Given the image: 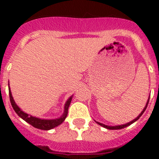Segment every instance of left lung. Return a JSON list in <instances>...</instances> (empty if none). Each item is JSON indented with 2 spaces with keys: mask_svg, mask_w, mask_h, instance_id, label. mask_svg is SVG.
<instances>
[{
  "mask_svg": "<svg viewBox=\"0 0 159 159\" xmlns=\"http://www.w3.org/2000/svg\"><path fill=\"white\" fill-rule=\"evenodd\" d=\"M148 102H149V99L148 100V102H147V104H146L145 107L143 108V110L142 111V112H141L139 115L138 117H136L134 120H133L132 121H130V122H129V123L125 124V125H116V126H109V125H104V124H102V123H100V122H97L98 125H100L101 126H102V127H104V128H106V129H123V128H125V127H127V126L129 125H130L131 124H133L134 122H135L136 120H138L139 119V117H140L142 115H143V113L145 111L146 108H147V106H148Z\"/></svg>",
  "mask_w": 159,
  "mask_h": 159,
  "instance_id": "left-lung-1",
  "label": "left lung"
}]
</instances>
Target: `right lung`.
Here are the masks:
<instances>
[{
	"instance_id": "obj_1",
	"label": "right lung",
	"mask_w": 159,
	"mask_h": 159,
	"mask_svg": "<svg viewBox=\"0 0 159 159\" xmlns=\"http://www.w3.org/2000/svg\"><path fill=\"white\" fill-rule=\"evenodd\" d=\"M9 96H10V101H11V106L13 107L14 111H16V113L20 118L23 119L24 120L26 121L27 123H29L30 125L34 126V128L43 129V130H48V129L55 128V127H57V125H61L64 121V120L66 119V117L67 116L68 107H69L70 103H71V101H72V97L68 98V100L67 101L64 106V113L62 114V116L60 118L55 119V120H43V119L42 120V119L36 118V117H34L32 116H30L28 114L25 113L24 111H21L20 108L16 104V102L14 101L12 95H11V90H10V87H9Z\"/></svg>"
}]
</instances>
